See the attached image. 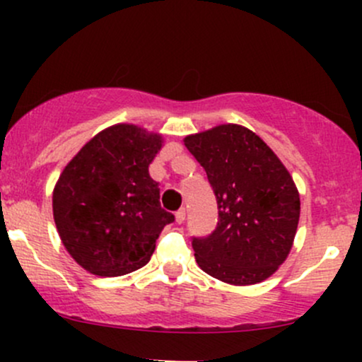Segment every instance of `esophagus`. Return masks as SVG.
<instances>
[{
	"instance_id": "obj_1",
	"label": "esophagus",
	"mask_w": 362,
	"mask_h": 362,
	"mask_svg": "<svg viewBox=\"0 0 362 362\" xmlns=\"http://www.w3.org/2000/svg\"><path fill=\"white\" fill-rule=\"evenodd\" d=\"M175 221L177 223H184L185 221V209L182 207V209H178L175 213Z\"/></svg>"
}]
</instances>
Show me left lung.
<instances>
[{"mask_svg":"<svg viewBox=\"0 0 362 362\" xmlns=\"http://www.w3.org/2000/svg\"><path fill=\"white\" fill-rule=\"evenodd\" d=\"M218 202V224L192 236L199 267L216 279L248 286L271 277L293 247L300 194L289 172L255 132L236 124L187 136Z\"/></svg>","mask_w":362,"mask_h":362,"instance_id":"8db88e82","label":"left lung"}]
</instances>
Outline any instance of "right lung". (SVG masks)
<instances>
[{
	"instance_id": "right-lung-1",
	"label": "right lung",
	"mask_w": 362,
	"mask_h": 362,
	"mask_svg": "<svg viewBox=\"0 0 362 362\" xmlns=\"http://www.w3.org/2000/svg\"><path fill=\"white\" fill-rule=\"evenodd\" d=\"M161 136L131 124L98 132L62 170L52 194L62 245L83 269L124 276L146 265L175 216L160 204L148 167Z\"/></svg>"
}]
</instances>
